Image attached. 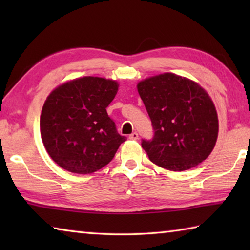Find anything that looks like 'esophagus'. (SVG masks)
I'll return each instance as SVG.
<instances>
[{
    "label": "esophagus",
    "instance_id": "1",
    "mask_svg": "<svg viewBox=\"0 0 250 250\" xmlns=\"http://www.w3.org/2000/svg\"><path fill=\"white\" fill-rule=\"evenodd\" d=\"M129 139H130V140H138L139 134L137 132H132L129 135Z\"/></svg>",
    "mask_w": 250,
    "mask_h": 250
}]
</instances>
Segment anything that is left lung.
<instances>
[{
	"label": "left lung",
	"mask_w": 250,
	"mask_h": 250,
	"mask_svg": "<svg viewBox=\"0 0 250 250\" xmlns=\"http://www.w3.org/2000/svg\"><path fill=\"white\" fill-rule=\"evenodd\" d=\"M154 134L141 146L156 166L184 171L203 162L213 151L218 119L213 101L192 80L162 74L138 83Z\"/></svg>",
	"instance_id": "8db88e82"
}]
</instances>
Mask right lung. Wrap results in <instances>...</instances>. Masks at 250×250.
I'll list each match as a JSON object with an SVG mask.
<instances>
[{"label":"right lung","mask_w":250,"mask_h":250,"mask_svg":"<svg viewBox=\"0 0 250 250\" xmlns=\"http://www.w3.org/2000/svg\"><path fill=\"white\" fill-rule=\"evenodd\" d=\"M117 91L113 80L83 77L62 84L47 97L42 109L41 135L59 167L89 174L113 159L125 141L105 110Z\"/></svg>","instance_id":"obj_1"}]
</instances>
